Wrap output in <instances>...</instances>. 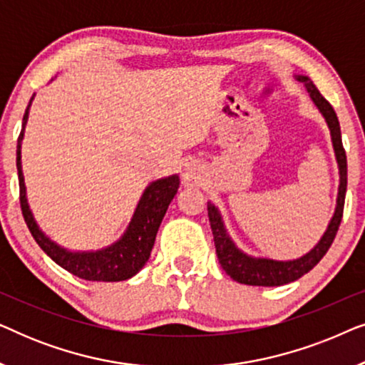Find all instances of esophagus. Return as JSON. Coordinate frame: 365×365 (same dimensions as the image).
Here are the masks:
<instances>
[{
  "instance_id": "1",
  "label": "esophagus",
  "mask_w": 365,
  "mask_h": 365,
  "mask_svg": "<svg viewBox=\"0 0 365 365\" xmlns=\"http://www.w3.org/2000/svg\"><path fill=\"white\" fill-rule=\"evenodd\" d=\"M182 179L184 182H196V179H199V166L194 163H186L182 171Z\"/></svg>"
}]
</instances>
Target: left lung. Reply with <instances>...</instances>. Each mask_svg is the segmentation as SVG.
Wrapping results in <instances>:
<instances>
[{"label":"left lung","instance_id":"1","mask_svg":"<svg viewBox=\"0 0 365 365\" xmlns=\"http://www.w3.org/2000/svg\"><path fill=\"white\" fill-rule=\"evenodd\" d=\"M297 81L304 83L306 91L309 93V98L316 104L319 113L326 119L329 133H331V141L334 148V154H336V161L339 168V189H337V199H336V209L331 221L327 224V229L324 231L322 237L319 239L316 246L311 251L304 254V256L297 259H289V261H279V259L271 257H256L251 254L244 252L237 244L234 242L231 234L227 232L226 224H224L222 214L219 211L217 206L209 201L207 202V216L209 222H211L214 244H216V254L219 259V264L226 271L227 276H231L234 281L247 284V286H264V287H274V286H284V284L297 281L304 274H307L321 259L326 256V252L331 247V244L336 237L337 229L341 226L342 212H344V199H346V189H347V158L346 151L342 148V138H341V126H339L337 114L334 108L327 103V99L319 93L316 84L311 81V78L306 74H294Z\"/></svg>","mask_w":365,"mask_h":365}]
</instances>
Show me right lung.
I'll return each instance as SVG.
<instances>
[{
	"label": "right lung",
	"mask_w": 365,
	"mask_h": 365,
	"mask_svg": "<svg viewBox=\"0 0 365 365\" xmlns=\"http://www.w3.org/2000/svg\"><path fill=\"white\" fill-rule=\"evenodd\" d=\"M34 99H29L26 113L23 116L21 133L18 138L16 148V168L19 179V201H21V211L24 221L28 224L29 232L33 234L38 246L53 259L58 266L66 269L74 276L86 279V281L98 282H118L126 281L141 271L144 264L151 256L154 241H156L158 229L161 226L164 214H166L169 204L176 196L179 187V174H171L168 178L156 179L149 182L144 189L141 199H139L134 214L129 221L126 231L123 236L109 244L106 247L96 249V251H71L54 242L34 219L31 207H29L26 186H24L23 164H21V144L24 138V128H26L29 108Z\"/></svg>",
	"instance_id": "1"
}]
</instances>
